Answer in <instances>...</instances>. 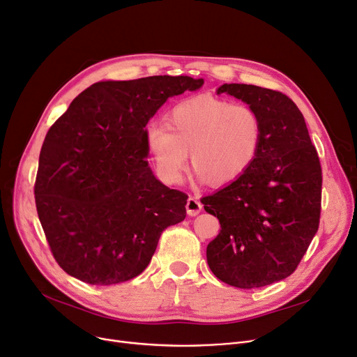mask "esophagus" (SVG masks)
<instances>
[{
    "instance_id": "esophagus-1",
    "label": "esophagus",
    "mask_w": 357,
    "mask_h": 357,
    "mask_svg": "<svg viewBox=\"0 0 357 357\" xmlns=\"http://www.w3.org/2000/svg\"><path fill=\"white\" fill-rule=\"evenodd\" d=\"M201 208H203V204H201L197 198H194V197L188 198V201H187V213L190 215H197L201 211Z\"/></svg>"
}]
</instances>
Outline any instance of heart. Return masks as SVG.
<instances>
[{
	"label": "heart",
	"instance_id": "b5f03b06",
	"mask_svg": "<svg viewBox=\"0 0 357 357\" xmlns=\"http://www.w3.org/2000/svg\"><path fill=\"white\" fill-rule=\"evenodd\" d=\"M261 138L262 122L254 107L199 95L174 106L166 128H149L146 146L165 182H179L190 153L195 172L213 187H225L251 167Z\"/></svg>",
	"mask_w": 357,
	"mask_h": 357
}]
</instances>
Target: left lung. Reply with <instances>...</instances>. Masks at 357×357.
Wrapping results in <instances>:
<instances>
[{"label":"left lung","instance_id":"8db88e82","mask_svg":"<svg viewBox=\"0 0 357 357\" xmlns=\"http://www.w3.org/2000/svg\"><path fill=\"white\" fill-rule=\"evenodd\" d=\"M258 112L261 147L235 182L201 198L220 231L207 245L213 274L226 284L255 289L280 282L298 268L319 226L322 170L306 122L282 91L223 84Z\"/></svg>","mask_w":357,"mask_h":357}]
</instances>
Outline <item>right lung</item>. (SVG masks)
Segmentation results:
<instances>
[{
  "instance_id": "add662e5",
  "label": "right lung",
  "mask_w": 357,
  "mask_h": 357,
  "mask_svg": "<svg viewBox=\"0 0 357 357\" xmlns=\"http://www.w3.org/2000/svg\"><path fill=\"white\" fill-rule=\"evenodd\" d=\"M203 79L153 75L99 82L50 128L35 182L36 210L58 266L111 286L142 274L162 231L187 215L188 195L153 175L146 126L172 96Z\"/></svg>"
}]
</instances>
